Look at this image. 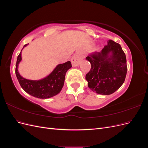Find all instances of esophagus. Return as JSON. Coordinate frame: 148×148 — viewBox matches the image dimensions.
<instances>
[{
  "instance_id": "1",
  "label": "esophagus",
  "mask_w": 148,
  "mask_h": 148,
  "mask_svg": "<svg viewBox=\"0 0 148 148\" xmlns=\"http://www.w3.org/2000/svg\"><path fill=\"white\" fill-rule=\"evenodd\" d=\"M80 62H81V59H80V57L78 55L73 56L71 59V65L74 67L78 66Z\"/></svg>"
}]
</instances>
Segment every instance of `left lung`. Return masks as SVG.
Wrapping results in <instances>:
<instances>
[{"label": "left lung", "instance_id": "left-lung-1", "mask_svg": "<svg viewBox=\"0 0 148 148\" xmlns=\"http://www.w3.org/2000/svg\"><path fill=\"white\" fill-rule=\"evenodd\" d=\"M86 59L91 65L86 79L92 91L109 95L124 83L127 71V59L119 44L109 40L101 51L94 52Z\"/></svg>", "mask_w": 148, "mask_h": 148}]
</instances>
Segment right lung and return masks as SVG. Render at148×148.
Instances as JSON below:
<instances>
[{
	"instance_id": "add662e5",
	"label": "right lung",
	"mask_w": 148,
	"mask_h": 148,
	"mask_svg": "<svg viewBox=\"0 0 148 148\" xmlns=\"http://www.w3.org/2000/svg\"><path fill=\"white\" fill-rule=\"evenodd\" d=\"M28 45L26 44L23 49ZM21 51L17 57L15 73L21 87L31 96L40 99H47L59 94L64 86L65 77L67 70L71 67V62L68 61L64 64L57 65L52 72L47 77L38 80L28 79L21 77L18 70V67L21 61Z\"/></svg>"
}]
</instances>
